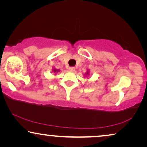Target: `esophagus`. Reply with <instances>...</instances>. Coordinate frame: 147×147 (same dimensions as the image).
<instances>
[{
	"label": "esophagus",
	"mask_w": 147,
	"mask_h": 147,
	"mask_svg": "<svg viewBox=\"0 0 147 147\" xmlns=\"http://www.w3.org/2000/svg\"><path fill=\"white\" fill-rule=\"evenodd\" d=\"M69 71H71V72H74L76 71V68L75 67H69Z\"/></svg>",
	"instance_id": "34e87169"
}]
</instances>
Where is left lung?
I'll return each mask as SVG.
<instances>
[{
  "instance_id": "8db88e82",
  "label": "left lung",
  "mask_w": 147,
  "mask_h": 147,
  "mask_svg": "<svg viewBox=\"0 0 147 147\" xmlns=\"http://www.w3.org/2000/svg\"><path fill=\"white\" fill-rule=\"evenodd\" d=\"M89 74H90V73H89V71H88L86 73V76H88V75H89Z\"/></svg>"
}]
</instances>
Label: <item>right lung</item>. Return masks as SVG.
<instances>
[{
	"label": "right lung",
	"mask_w": 147,
	"mask_h": 147,
	"mask_svg": "<svg viewBox=\"0 0 147 147\" xmlns=\"http://www.w3.org/2000/svg\"><path fill=\"white\" fill-rule=\"evenodd\" d=\"M59 71H60L59 69H55V67H53V71H52V72H53V73H56V72H57H57H59Z\"/></svg>",
	"instance_id": "right-lung-1"
}]
</instances>
